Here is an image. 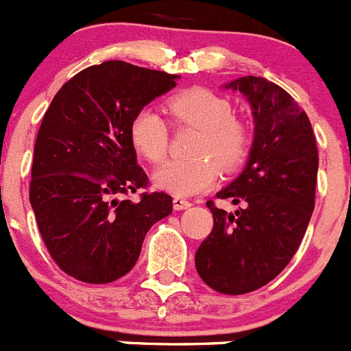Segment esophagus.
Masks as SVG:
<instances>
[{
	"label": "esophagus",
	"mask_w": 351,
	"mask_h": 351,
	"mask_svg": "<svg viewBox=\"0 0 351 351\" xmlns=\"http://www.w3.org/2000/svg\"><path fill=\"white\" fill-rule=\"evenodd\" d=\"M172 204H173V209H176V210L188 209V207L191 206V204L188 202V200H184V198H181V197H173Z\"/></svg>",
	"instance_id": "1"
}]
</instances>
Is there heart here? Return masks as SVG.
Returning <instances> with one entry per match:
<instances>
[{
	"label": "heart",
	"instance_id": "b5f03b06",
	"mask_svg": "<svg viewBox=\"0 0 351 351\" xmlns=\"http://www.w3.org/2000/svg\"><path fill=\"white\" fill-rule=\"evenodd\" d=\"M169 110L178 125L195 126L200 135L191 147L195 158L169 161L154 172L156 188L176 197H191L213 188L225 172H234L246 161L251 135L234 117L225 96L206 88H190L173 95ZM130 141L142 158L160 163L169 153V125L158 110L142 107L130 123Z\"/></svg>",
	"mask_w": 351,
	"mask_h": 351
}]
</instances>
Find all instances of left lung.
Returning a JSON list of instances; mask_svg holds the SVG:
<instances>
[{
  "instance_id": "1",
  "label": "left lung",
  "mask_w": 351,
  "mask_h": 351,
  "mask_svg": "<svg viewBox=\"0 0 351 351\" xmlns=\"http://www.w3.org/2000/svg\"><path fill=\"white\" fill-rule=\"evenodd\" d=\"M225 88L246 96L255 135L241 176L216 195L237 210L207 202L214 226L195 265L213 290L241 295L274 280L299 250L315 209L318 149L308 114L278 84L247 75Z\"/></svg>"
}]
</instances>
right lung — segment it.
<instances>
[{"label": "right lung", "mask_w": 351, "mask_h": 351, "mask_svg": "<svg viewBox=\"0 0 351 351\" xmlns=\"http://www.w3.org/2000/svg\"><path fill=\"white\" fill-rule=\"evenodd\" d=\"M179 75L125 61L79 71L43 116L31 167L29 202L43 243L63 272L112 283L137 263L149 228L172 213V197L147 186L130 141L137 110L176 88Z\"/></svg>", "instance_id": "add662e5"}]
</instances>
